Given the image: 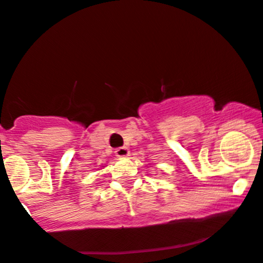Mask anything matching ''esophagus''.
<instances>
[{
  "instance_id": "1",
  "label": "esophagus",
  "mask_w": 263,
  "mask_h": 263,
  "mask_svg": "<svg viewBox=\"0 0 263 263\" xmlns=\"http://www.w3.org/2000/svg\"><path fill=\"white\" fill-rule=\"evenodd\" d=\"M129 154H130V152H129L128 147H125V146L118 147V149L116 150V155L118 156V158H126V156H129Z\"/></svg>"
}]
</instances>
